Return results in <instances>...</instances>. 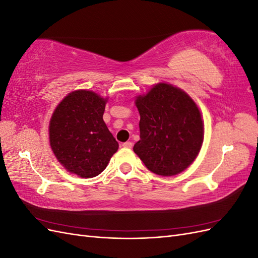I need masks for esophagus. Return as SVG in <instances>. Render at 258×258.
<instances>
[{
    "mask_svg": "<svg viewBox=\"0 0 258 258\" xmlns=\"http://www.w3.org/2000/svg\"><path fill=\"white\" fill-rule=\"evenodd\" d=\"M122 146H123V147H127V148H131L132 146H134V143L130 142V141H127V142L122 143Z\"/></svg>",
    "mask_w": 258,
    "mask_h": 258,
    "instance_id": "1",
    "label": "esophagus"
}]
</instances>
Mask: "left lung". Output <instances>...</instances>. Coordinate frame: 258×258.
<instances>
[{
  "label": "left lung",
  "instance_id": "1",
  "mask_svg": "<svg viewBox=\"0 0 258 258\" xmlns=\"http://www.w3.org/2000/svg\"><path fill=\"white\" fill-rule=\"evenodd\" d=\"M140 140L134 151L153 173L182 172L197 157L204 142V123L192 99L169 84H157L138 97Z\"/></svg>",
  "mask_w": 258,
  "mask_h": 258
}]
</instances>
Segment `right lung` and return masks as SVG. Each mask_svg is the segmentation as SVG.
Masks as SVG:
<instances>
[{"mask_svg": "<svg viewBox=\"0 0 258 258\" xmlns=\"http://www.w3.org/2000/svg\"><path fill=\"white\" fill-rule=\"evenodd\" d=\"M106 99L89 90L68 95L54 110L49 142L59 162L69 172L89 178L106 168L118 143L103 121Z\"/></svg>", "mask_w": 258, "mask_h": 258, "instance_id": "obj_1", "label": "right lung"}]
</instances>
